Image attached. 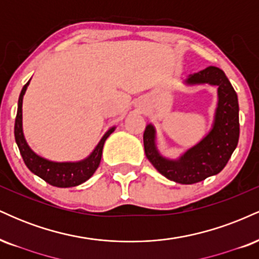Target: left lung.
Masks as SVG:
<instances>
[{
  "label": "left lung",
  "mask_w": 259,
  "mask_h": 259,
  "mask_svg": "<svg viewBox=\"0 0 259 259\" xmlns=\"http://www.w3.org/2000/svg\"><path fill=\"white\" fill-rule=\"evenodd\" d=\"M185 82L218 86V106L212 130L179 159L160 156L156 147V130L152 124L145 129L144 146L147 159L167 179L179 184H195L222 171L236 148L240 135L239 102L227 75L217 67H208L192 74Z\"/></svg>",
  "instance_id": "left-lung-1"
}]
</instances>
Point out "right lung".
Masks as SVG:
<instances>
[{
	"instance_id": "right-lung-1",
	"label": "right lung",
	"mask_w": 259,
	"mask_h": 259,
	"mask_svg": "<svg viewBox=\"0 0 259 259\" xmlns=\"http://www.w3.org/2000/svg\"><path fill=\"white\" fill-rule=\"evenodd\" d=\"M29 81L23 86L22 92L18 100V111L16 117V124H14V136H16V142L19 148L20 154H22L23 160L25 165L29 168L31 173H34L41 179H44L50 185L56 187H72L80 185L85 183L86 180L90 179L94 175L96 169L99 168L101 157H102V150L105 141L111 134L114 132L115 127L113 126L107 132L103 138L101 139L96 148L92 151V153L88 158L80 160V162H51L37 156L34 151L26 144L24 134H23V96H24L26 88H28Z\"/></svg>"
}]
</instances>
